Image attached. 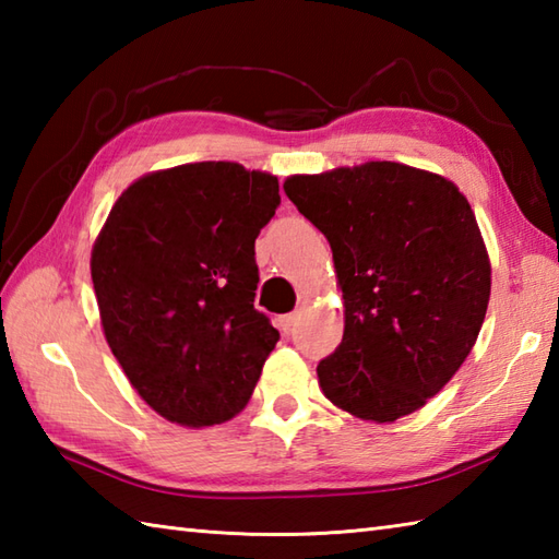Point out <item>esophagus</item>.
Masks as SVG:
<instances>
[{
  "label": "esophagus",
  "instance_id": "esophagus-1",
  "mask_svg": "<svg viewBox=\"0 0 559 559\" xmlns=\"http://www.w3.org/2000/svg\"><path fill=\"white\" fill-rule=\"evenodd\" d=\"M300 322V312H290V314H281L278 317V329L283 331V334H290V331L295 329V324Z\"/></svg>",
  "mask_w": 559,
  "mask_h": 559
}]
</instances>
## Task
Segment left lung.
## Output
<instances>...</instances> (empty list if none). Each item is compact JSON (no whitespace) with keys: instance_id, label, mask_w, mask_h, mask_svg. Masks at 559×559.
Here are the masks:
<instances>
[{"instance_id":"8db88e82","label":"left lung","mask_w":559,"mask_h":559,"mask_svg":"<svg viewBox=\"0 0 559 559\" xmlns=\"http://www.w3.org/2000/svg\"><path fill=\"white\" fill-rule=\"evenodd\" d=\"M288 199L334 252L346 305L338 348L317 365L324 396L394 423L456 374L490 300V259L456 185L372 160L293 175Z\"/></svg>"}]
</instances>
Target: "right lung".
I'll return each instance as SVG.
<instances>
[{
	"instance_id": "obj_1",
	"label": "right lung",
	"mask_w": 559,
	"mask_h": 559,
	"mask_svg": "<svg viewBox=\"0 0 559 559\" xmlns=\"http://www.w3.org/2000/svg\"><path fill=\"white\" fill-rule=\"evenodd\" d=\"M278 180L237 163H189L127 187L93 245L105 338L129 382L187 427L240 413L281 338L254 310V240Z\"/></svg>"
}]
</instances>
